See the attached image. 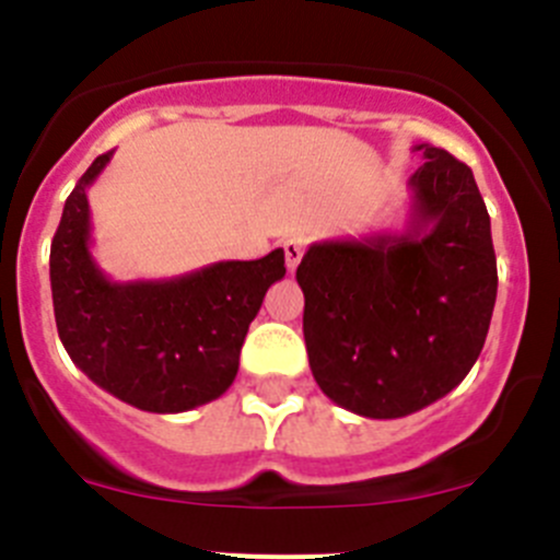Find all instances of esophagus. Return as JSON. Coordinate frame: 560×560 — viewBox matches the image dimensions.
I'll return each instance as SVG.
<instances>
[{"instance_id":"esophagus-1","label":"esophagus","mask_w":560,"mask_h":560,"mask_svg":"<svg viewBox=\"0 0 560 560\" xmlns=\"http://www.w3.org/2000/svg\"><path fill=\"white\" fill-rule=\"evenodd\" d=\"M303 254H306V238H287L284 241V257H287V268L295 270L301 265Z\"/></svg>"}]
</instances>
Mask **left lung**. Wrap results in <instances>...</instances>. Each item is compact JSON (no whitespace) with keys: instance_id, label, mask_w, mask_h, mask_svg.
<instances>
[{"instance_id":"8db88e82","label":"left lung","mask_w":560,"mask_h":560,"mask_svg":"<svg viewBox=\"0 0 560 560\" xmlns=\"http://www.w3.org/2000/svg\"><path fill=\"white\" fill-rule=\"evenodd\" d=\"M415 151L406 233L322 241L295 273L316 385L371 420L415 415L466 380L499 290L471 167L428 143Z\"/></svg>"}]
</instances>
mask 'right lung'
I'll return each mask as SVG.
<instances>
[{
    "label": "right lung",
    "instance_id": "obj_1",
    "mask_svg": "<svg viewBox=\"0 0 560 560\" xmlns=\"http://www.w3.org/2000/svg\"><path fill=\"white\" fill-rule=\"evenodd\" d=\"M113 151L97 156L61 211L50 244L56 330L72 363L124 404L178 415L217 400L238 374L248 325L284 252L228 259L160 281H110L92 257L86 189Z\"/></svg>",
    "mask_w": 560,
    "mask_h": 560
}]
</instances>
